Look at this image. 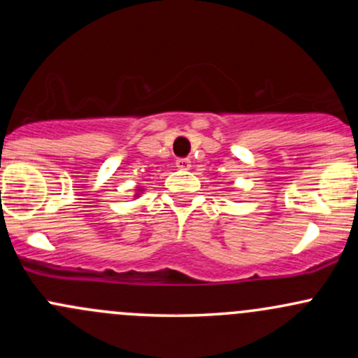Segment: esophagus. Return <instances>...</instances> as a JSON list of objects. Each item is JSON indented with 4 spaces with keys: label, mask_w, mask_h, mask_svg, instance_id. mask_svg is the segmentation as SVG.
Wrapping results in <instances>:
<instances>
[{
    "label": "esophagus",
    "mask_w": 358,
    "mask_h": 358,
    "mask_svg": "<svg viewBox=\"0 0 358 358\" xmlns=\"http://www.w3.org/2000/svg\"><path fill=\"white\" fill-rule=\"evenodd\" d=\"M176 168H178V169H190V159H187V157L176 159Z\"/></svg>",
    "instance_id": "esophagus-1"
}]
</instances>
